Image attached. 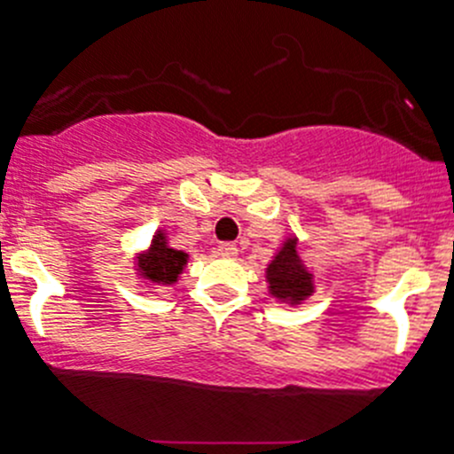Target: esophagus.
I'll return each instance as SVG.
<instances>
[{
	"label": "esophagus",
	"instance_id": "obj_1",
	"mask_svg": "<svg viewBox=\"0 0 454 454\" xmlns=\"http://www.w3.org/2000/svg\"><path fill=\"white\" fill-rule=\"evenodd\" d=\"M216 254L221 255V258L233 260L238 255V247L233 245V242H221V245H218V249H216Z\"/></svg>",
	"mask_w": 454,
	"mask_h": 454
}]
</instances>
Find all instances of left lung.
<instances>
[{"label": "left lung", "instance_id": "1", "mask_svg": "<svg viewBox=\"0 0 454 454\" xmlns=\"http://www.w3.org/2000/svg\"><path fill=\"white\" fill-rule=\"evenodd\" d=\"M270 297L288 306H299L315 293V275L297 251V236H288L266 266Z\"/></svg>", "mask_w": 454, "mask_h": 454}]
</instances>
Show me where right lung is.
I'll use <instances>...</instances> for the list:
<instances>
[{"mask_svg": "<svg viewBox=\"0 0 454 454\" xmlns=\"http://www.w3.org/2000/svg\"><path fill=\"white\" fill-rule=\"evenodd\" d=\"M188 258L190 255L184 254V251L172 249L168 245L166 231L157 229L151 240V247L144 249L142 254H137L135 270L144 279V284H151V286H155V284H159V286H170V284L179 282V275L184 273Z\"/></svg>", "mask_w": 454, "mask_h": 454, "instance_id": "right-lung-1", "label": "right lung"}]
</instances>
